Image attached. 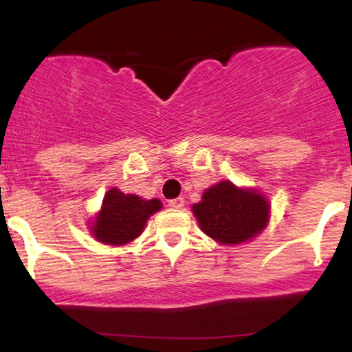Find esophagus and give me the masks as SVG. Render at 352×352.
<instances>
[{
	"instance_id": "esophagus-1",
	"label": "esophagus",
	"mask_w": 352,
	"mask_h": 352,
	"mask_svg": "<svg viewBox=\"0 0 352 352\" xmlns=\"http://www.w3.org/2000/svg\"><path fill=\"white\" fill-rule=\"evenodd\" d=\"M185 205V200L182 197H177V199L168 200V207L170 208H182Z\"/></svg>"
}]
</instances>
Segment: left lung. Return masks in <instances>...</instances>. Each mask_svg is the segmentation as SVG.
I'll use <instances>...</instances> for the list:
<instances>
[{
	"label": "left lung",
	"instance_id": "left-lung-1",
	"mask_svg": "<svg viewBox=\"0 0 352 352\" xmlns=\"http://www.w3.org/2000/svg\"><path fill=\"white\" fill-rule=\"evenodd\" d=\"M201 232L220 245H240L260 235L270 220L268 200L254 188L221 180L192 207Z\"/></svg>",
	"mask_w": 352,
	"mask_h": 352
}]
</instances>
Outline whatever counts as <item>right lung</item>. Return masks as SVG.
<instances>
[{
  "mask_svg": "<svg viewBox=\"0 0 352 352\" xmlns=\"http://www.w3.org/2000/svg\"><path fill=\"white\" fill-rule=\"evenodd\" d=\"M162 208L159 199L144 200L111 188L104 195L102 208L91 225L92 235L104 245L120 246L144 232L148 217Z\"/></svg>",
  "mask_w": 352,
  "mask_h": 352,
  "instance_id": "right-lung-1",
  "label": "right lung"
}]
</instances>
